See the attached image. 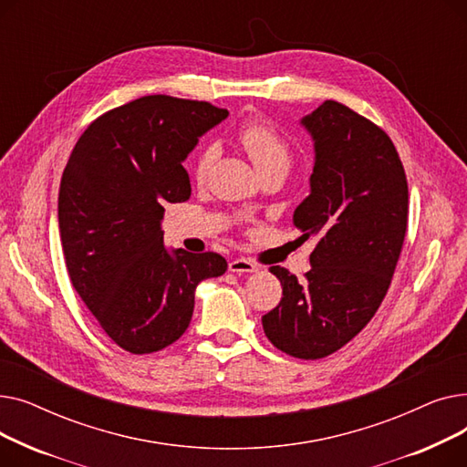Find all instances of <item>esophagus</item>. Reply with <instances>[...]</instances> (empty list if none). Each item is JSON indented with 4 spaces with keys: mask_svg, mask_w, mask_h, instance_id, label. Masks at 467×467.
<instances>
[{
    "mask_svg": "<svg viewBox=\"0 0 467 467\" xmlns=\"http://www.w3.org/2000/svg\"><path fill=\"white\" fill-rule=\"evenodd\" d=\"M229 271L236 273V275H248V273H255L257 271V265L252 263L246 257H236L229 263Z\"/></svg>",
    "mask_w": 467,
    "mask_h": 467,
    "instance_id": "obj_1",
    "label": "esophagus"
}]
</instances>
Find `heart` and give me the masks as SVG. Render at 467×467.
Wrapping results in <instances>:
<instances>
[{
    "label": "heart",
    "mask_w": 467,
    "mask_h": 467,
    "mask_svg": "<svg viewBox=\"0 0 467 467\" xmlns=\"http://www.w3.org/2000/svg\"><path fill=\"white\" fill-rule=\"evenodd\" d=\"M238 141L242 143L244 150L254 161L257 171L271 170V168H287L289 164V145L287 141L278 134L276 129H273L268 122L261 119L246 120L236 132ZM213 159L212 150H204L194 164V176L202 180L210 168V162Z\"/></svg>",
    "instance_id": "heart-1"
}]
</instances>
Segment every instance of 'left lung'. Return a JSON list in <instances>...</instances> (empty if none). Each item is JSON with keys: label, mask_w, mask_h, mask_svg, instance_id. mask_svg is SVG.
<instances>
[{"label": "left lung", "mask_w": 467, "mask_h": 467, "mask_svg": "<svg viewBox=\"0 0 467 467\" xmlns=\"http://www.w3.org/2000/svg\"><path fill=\"white\" fill-rule=\"evenodd\" d=\"M301 125L316 159L293 225L299 240L316 242L312 266L303 282L271 266L282 301L261 322L278 350L320 359L352 340L386 297L407 233L409 187L394 143L369 119L326 100Z\"/></svg>", "instance_id": "8db88e82"}]
</instances>
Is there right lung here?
<instances>
[{
    "label": "right lung",
    "mask_w": 467,
    "mask_h": 467,
    "mask_svg": "<svg viewBox=\"0 0 467 467\" xmlns=\"http://www.w3.org/2000/svg\"><path fill=\"white\" fill-rule=\"evenodd\" d=\"M227 115L208 102L143 96L92 120L73 147L58 192L67 275L122 350L176 342L196 285L227 271L219 254L166 250L161 229L164 206L191 196L182 162Z\"/></svg>",
    "instance_id": "1"
}]
</instances>
